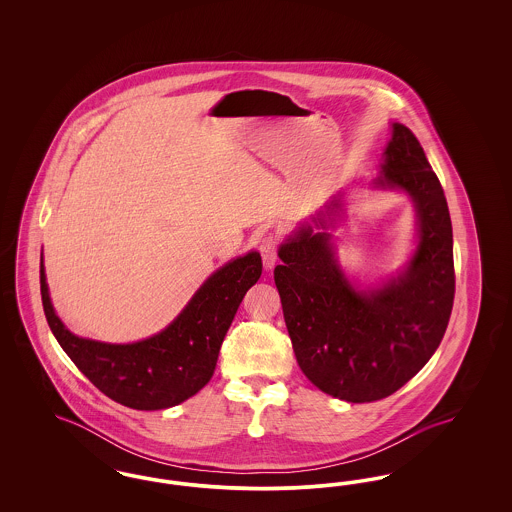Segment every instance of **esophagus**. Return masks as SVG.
I'll return each mask as SVG.
<instances>
[{"label":"esophagus","mask_w":512,"mask_h":512,"mask_svg":"<svg viewBox=\"0 0 512 512\" xmlns=\"http://www.w3.org/2000/svg\"><path fill=\"white\" fill-rule=\"evenodd\" d=\"M259 251H261V257H263V265L267 270H272L276 267V261H278V242L274 236H267L263 238V242L259 245Z\"/></svg>","instance_id":"esophagus-1"}]
</instances>
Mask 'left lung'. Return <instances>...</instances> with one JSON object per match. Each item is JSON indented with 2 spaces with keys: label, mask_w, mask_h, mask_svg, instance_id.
I'll return each mask as SVG.
<instances>
[{
  "label": "left lung",
  "mask_w": 512,
  "mask_h": 512,
  "mask_svg": "<svg viewBox=\"0 0 512 512\" xmlns=\"http://www.w3.org/2000/svg\"><path fill=\"white\" fill-rule=\"evenodd\" d=\"M372 190L409 195L416 242L388 280L359 288L336 259L334 234L345 217L336 194L313 224L280 244L274 282L293 353L318 390L349 403L384 399L430 361L445 334L455 297L453 228L438 176L413 132L391 122Z\"/></svg>",
  "instance_id": "8db88e82"
}]
</instances>
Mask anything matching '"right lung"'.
Returning a JSON list of instances; mask_svg holds the SVG:
<instances>
[{
	"label": "right lung",
	"instance_id": "add662e5",
	"mask_svg": "<svg viewBox=\"0 0 512 512\" xmlns=\"http://www.w3.org/2000/svg\"><path fill=\"white\" fill-rule=\"evenodd\" d=\"M261 272L259 251L228 261L199 286L165 330L132 343H107L73 334L53 309L44 255L40 290L49 328L78 370L124 407L159 411L180 405L211 380L222 340L245 292Z\"/></svg>",
	"mask_w": 512,
	"mask_h": 512
}]
</instances>
